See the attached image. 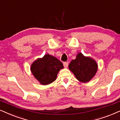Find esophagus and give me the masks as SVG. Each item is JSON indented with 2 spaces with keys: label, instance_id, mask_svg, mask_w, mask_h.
Instances as JSON below:
<instances>
[{
  "label": "esophagus",
  "instance_id": "1",
  "mask_svg": "<svg viewBox=\"0 0 120 120\" xmlns=\"http://www.w3.org/2000/svg\"><path fill=\"white\" fill-rule=\"evenodd\" d=\"M63 65H64V66L65 68H67L68 67V62H64V63H63Z\"/></svg>",
  "mask_w": 120,
  "mask_h": 120
}]
</instances>
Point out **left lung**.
<instances>
[{
	"label": "left lung",
	"mask_w": 120,
	"mask_h": 120,
	"mask_svg": "<svg viewBox=\"0 0 120 120\" xmlns=\"http://www.w3.org/2000/svg\"><path fill=\"white\" fill-rule=\"evenodd\" d=\"M68 68L78 80L86 83L90 81L96 74L98 65L94 59L79 52L76 59L70 63Z\"/></svg>",
	"instance_id": "8db88e82"
}]
</instances>
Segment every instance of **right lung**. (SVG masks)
Returning <instances> with one entry per match:
<instances>
[{"label":"right lung","instance_id":"1","mask_svg":"<svg viewBox=\"0 0 120 120\" xmlns=\"http://www.w3.org/2000/svg\"><path fill=\"white\" fill-rule=\"evenodd\" d=\"M63 68V63L60 60L47 54L32 64L31 71L40 83L47 85L55 81L57 73Z\"/></svg>","mask_w":120,"mask_h":120}]
</instances>
